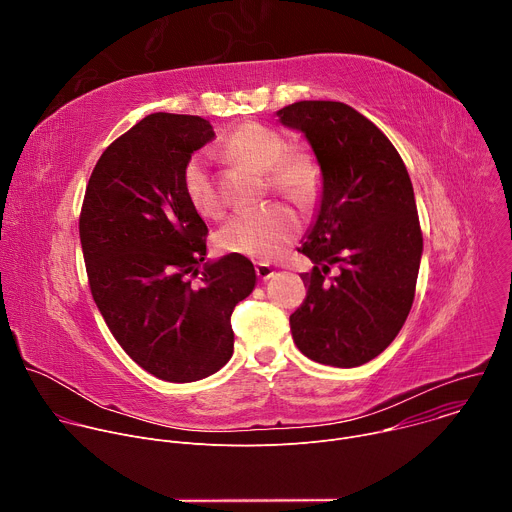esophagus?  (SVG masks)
<instances>
[{
  "instance_id": "1",
  "label": "esophagus",
  "mask_w": 512,
  "mask_h": 512,
  "mask_svg": "<svg viewBox=\"0 0 512 512\" xmlns=\"http://www.w3.org/2000/svg\"><path fill=\"white\" fill-rule=\"evenodd\" d=\"M255 273H257V277L259 279H263V281H267V279H271L273 277V267L269 265V263H257L255 265Z\"/></svg>"
}]
</instances>
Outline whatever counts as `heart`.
Returning <instances> with one entry per match:
<instances>
[{
    "label": "heart",
    "instance_id": "b5f03b06",
    "mask_svg": "<svg viewBox=\"0 0 512 512\" xmlns=\"http://www.w3.org/2000/svg\"><path fill=\"white\" fill-rule=\"evenodd\" d=\"M225 152L257 172H265V184L300 206H310L322 190V170L308 150H287V139L261 123L249 121L237 127L225 141ZM182 186L190 204L202 216L223 212V200L204 154H194L182 170ZM300 233V216L283 202H273L249 212H237L218 229L216 245L227 253L255 259L279 257Z\"/></svg>",
    "mask_w": 512,
    "mask_h": 512
}]
</instances>
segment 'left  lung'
<instances>
[{"label":"left lung","instance_id":"left-lung-1","mask_svg":"<svg viewBox=\"0 0 512 512\" xmlns=\"http://www.w3.org/2000/svg\"><path fill=\"white\" fill-rule=\"evenodd\" d=\"M277 115L306 133L322 170L300 249L314 269L302 273L308 294L289 316L291 336L316 362L360 367L395 340L415 298L423 235L411 178L389 137L344 103L298 101Z\"/></svg>","mask_w":512,"mask_h":512}]
</instances>
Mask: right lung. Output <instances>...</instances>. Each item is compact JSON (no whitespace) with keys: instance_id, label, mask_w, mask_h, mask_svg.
I'll list each match as a JSON object with an SVG mask.
<instances>
[{"instance_id":"obj_1","label":"right lung","mask_w":512,"mask_h":512,"mask_svg":"<svg viewBox=\"0 0 512 512\" xmlns=\"http://www.w3.org/2000/svg\"><path fill=\"white\" fill-rule=\"evenodd\" d=\"M214 137L196 115L152 113L99 158L79 235L93 300L115 340L154 377L190 383L233 356L235 306L255 287L253 263H204L208 229L182 170Z\"/></svg>"}]
</instances>
